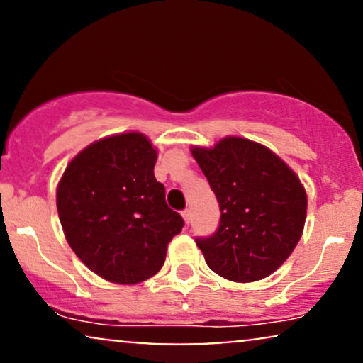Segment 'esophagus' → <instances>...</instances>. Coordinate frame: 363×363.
<instances>
[{"label":"esophagus","instance_id":"obj_1","mask_svg":"<svg viewBox=\"0 0 363 363\" xmlns=\"http://www.w3.org/2000/svg\"><path fill=\"white\" fill-rule=\"evenodd\" d=\"M182 218H184V222L189 225L191 220H193V213H191V210H184L182 211Z\"/></svg>","mask_w":363,"mask_h":363}]
</instances>
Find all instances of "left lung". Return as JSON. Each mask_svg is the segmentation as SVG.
I'll return each instance as SVG.
<instances>
[{
  "mask_svg": "<svg viewBox=\"0 0 363 363\" xmlns=\"http://www.w3.org/2000/svg\"><path fill=\"white\" fill-rule=\"evenodd\" d=\"M218 199L220 227L198 239L206 264L237 283L262 280L289 259L301 240L307 193L277 153L244 136L191 147Z\"/></svg>",
  "mask_w": 363,
  "mask_h": 363,
  "instance_id": "left-lung-1",
  "label": "left lung"
}]
</instances>
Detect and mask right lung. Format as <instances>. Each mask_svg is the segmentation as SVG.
Here are the masks:
<instances>
[{"label":"right lung","mask_w":363,"mask_h":363,"mask_svg":"<svg viewBox=\"0 0 363 363\" xmlns=\"http://www.w3.org/2000/svg\"><path fill=\"white\" fill-rule=\"evenodd\" d=\"M157 157L147 135L118 133L78 152L57 182V215L69 247L111 283L136 285L157 274L184 225L153 174Z\"/></svg>","instance_id":"add662e5"}]
</instances>
